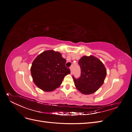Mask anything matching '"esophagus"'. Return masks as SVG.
<instances>
[{
  "label": "esophagus",
  "mask_w": 132,
  "mask_h": 132,
  "mask_svg": "<svg viewBox=\"0 0 132 132\" xmlns=\"http://www.w3.org/2000/svg\"><path fill=\"white\" fill-rule=\"evenodd\" d=\"M70 70L71 74V73H72V71H73V68H72V67H70Z\"/></svg>",
  "instance_id": "34e87169"
}]
</instances>
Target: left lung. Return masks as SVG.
<instances>
[{"instance_id": "left-lung-1", "label": "left lung", "mask_w": 132, "mask_h": 132, "mask_svg": "<svg viewBox=\"0 0 132 132\" xmlns=\"http://www.w3.org/2000/svg\"><path fill=\"white\" fill-rule=\"evenodd\" d=\"M78 64L81 69V75L78 79L73 76L75 86L84 94L95 93L105 80L106 70L104 65L93 55L81 57Z\"/></svg>"}]
</instances>
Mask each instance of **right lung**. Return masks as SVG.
Segmentation results:
<instances>
[{
	"label": "right lung",
	"mask_w": 132,
	"mask_h": 132,
	"mask_svg": "<svg viewBox=\"0 0 132 132\" xmlns=\"http://www.w3.org/2000/svg\"><path fill=\"white\" fill-rule=\"evenodd\" d=\"M66 60L58 52H43L32 64L31 73L35 84L45 91H52L58 87L65 75L70 73L65 67Z\"/></svg>",
	"instance_id": "obj_1"
}]
</instances>
